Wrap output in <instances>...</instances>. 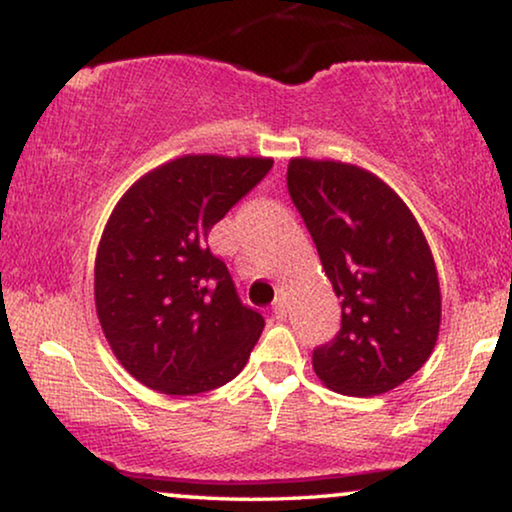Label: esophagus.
Listing matches in <instances>:
<instances>
[{
  "instance_id": "34e87169",
  "label": "esophagus",
  "mask_w": 512,
  "mask_h": 512,
  "mask_svg": "<svg viewBox=\"0 0 512 512\" xmlns=\"http://www.w3.org/2000/svg\"><path fill=\"white\" fill-rule=\"evenodd\" d=\"M272 314H275L277 321H284L286 319V303L282 298L275 300V305H272Z\"/></svg>"
}]
</instances>
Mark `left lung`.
<instances>
[{"instance_id": "1", "label": "left lung", "mask_w": 512, "mask_h": 512, "mask_svg": "<svg viewBox=\"0 0 512 512\" xmlns=\"http://www.w3.org/2000/svg\"><path fill=\"white\" fill-rule=\"evenodd\" d=\"M286 186L342 307L340 333L314 349V373L345 396L391 391L424 366L440 331L438 272L422 228L363 167L291 158Z\"/></svg>"}]
</instances>
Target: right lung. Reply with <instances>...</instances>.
<instances>
[{"mask_svg": "<svg viewBox=\"0 0 512 512\" xmlns=\"http://www.w3.org/2000/svg\"><path fill=\"white\" fill-rule=\"evenodd\" d=\"M272 158L181 156L146 172L111 212L95 258L97 319L128 373L170 396L233 380L265 321L242 305L207 235Z\"/></svg>", "mask_w": 512, "mask_h": 512, "instance_id": "right-lung-1", "label": "right lung"}]
</instances>
